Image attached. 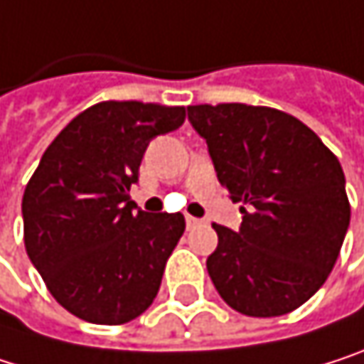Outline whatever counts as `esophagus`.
Listing matches in <instances>:
<instances>
[{
    "label": "esophagus",
    "mask_w": 364,
    "mask_h": 364,
    "mask_svg": "<svg viewBox=\"0 0 364 364\" xmlns=\"http://www.w3.org/2000/svg\"><path fill=\"white\" fill-rule=\"evenodd\" d=\"M201 223H203L201 218H195V216H186V227H188V229H193V227H199Z\"/></svg>",
    "instance_id": "1"
}]
</instances>
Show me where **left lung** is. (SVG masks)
<instances>
[{"mask_svg":"<svg viewBox=\"0 0 364 364\" xmlns=\"http://www.w3.org/2000/svg\"><path fill=\"white\" fill-rule=\"evenodd\" d=\"M218 182L244 214L214 225L208 273L235 311L272 318L303 305L328 277L350 227L346 176L322 139L273 107L191 105Z\"/></svg>","mask_w":364,"mask_h":364,"instance_id":"8db88e82","label":"left lung"}]
</instances>
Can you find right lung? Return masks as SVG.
I'll use <instances>...</instances> for the list:
<instances>
[{
  "instance_id": "add662e5",
  "label": "right lung",
  "mask_w": 364,
  "mask_h": 364,
  "mask_svg": "<svg viewBox=\"0 0 364 364\" xmlns=\"http://www.w3.org/2000/svg\"><path fill=\"white\" fill-rule=\"evenodd\" d=\"M184 107L103 101L46 148L23 195L25 248L50 294L92 324H124L154 301L184 216L129 201L148 144Z\"/></svg>"
}]
</instances>
